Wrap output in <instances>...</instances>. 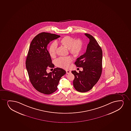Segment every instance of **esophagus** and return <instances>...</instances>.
Listing matches in <instances>:
<instances>
[{
	"instance_id": "34e87169",
	"label": "esophagus",
	"mask_w": 131,
	"mask_h": 131,
	"mask_svg": "<svg viewBox=\"0 0 131 131\" xmlns=\"http://www.w3.org/2000/svg\"><path fill=\"white\" fill-rule=\"evenodd\" d=\"M66 72L67 74H69L71 73V72L70 70H66Z\"/></svg>"
}]
</instances>
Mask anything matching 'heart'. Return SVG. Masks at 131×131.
I'll list each match as a JSON object with an SVG mask.
<instances>
[{"label":"heart","instance_id":"1","mask_svg":"<svg viewBox=\"0 0 131 131\" xmlns=\"http://www.w3.org/2000/svg\"><path fill=\"white\" fill-rule=\"evenodd\" d=\"M60 45L69 49V52L74 56H77L81 53L83 47V42L81 39L74 40L72 37L66 36L62 38L59 41ZM57 45L56 43H53L49 48L48 52L51 57L56 56ZM72 61V58L67 56L65 57H60L56 60L57 66L64 69H67Z\"/></svg>","mask_w":131,"mask_h":131}]
</instances>
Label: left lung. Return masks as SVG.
Masks as SVG:
<instances>
[{
	"instance_id": "obj_1",
	"label": "left lung",
	"mask_w": 131,
	"mask_h": 131,
	"mask_svg": "<svg viewBox=\"0 0 131 131\" xmlns=\"http://www.w3.org/2000/svg\"><path fill=\"white\" fill-rule=\"evenodd\" d=\"M90 39L86 51L77 59L75 64L82 67L83 71H72L75 76L73 84L79 92L84 93L90 90L99 80L102 73V51L96 39L89 34H85Z\"/></svg>"
}]
</instances>
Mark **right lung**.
Here are the masks:
<instances>
[{
	"label": "right lung",
	"mask_w": 131,
	"mask_h": 131,
	"mask_svg": "<svg viewBox=\"0 0 131 131\" xmlns=\"http://www.w3.org/2000/svg\"><path fill=\"white\" fill-rule=\"evenodd\" d=\"M60 37L46 32L36 35L30 43L26 59V66L30 83L36 90L45 94L55 92L60 79L66 73L65 70L60 68H55L48 73L46 71L48 67H54L47 45Z\"/></svg>",
	"instance_id": "1"
}]
</instances>
